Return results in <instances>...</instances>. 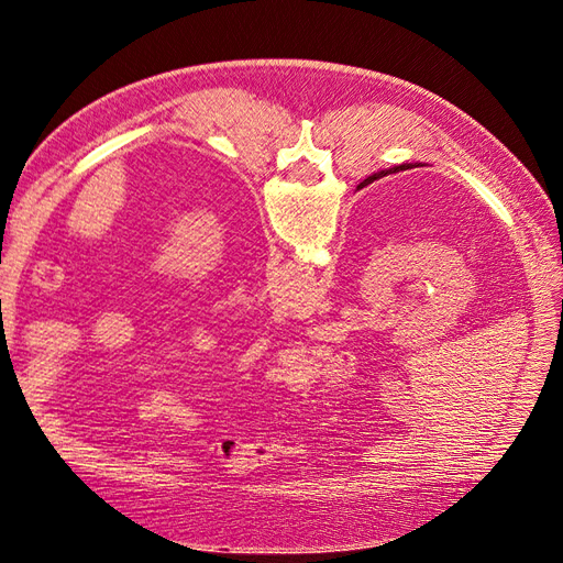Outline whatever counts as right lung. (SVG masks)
Returning <instances> with one entry per match:
<instances>
[{
    "label": "right lung",
    "instance_id": "obj_1",
    "mask_svg": "<svg viewBox=\"0 0 563 563\" xmlns=\"http://www.w3.org/2000/svg\"><path fill=\"white\" fill-rule=\"evenodd\" d=\"M416 166H422V164H399V166H391V168H385V172H378V174H373V176H368L366 180H362L360 185H356V190H362V187L371 185L373 180H378V178H385V176H389V174H399V172H406V168H416Z\"/></svg>",
    "mask_w": 563,
    "mask_h": 563
}]
</instances>
